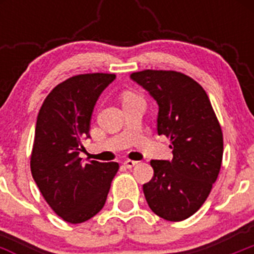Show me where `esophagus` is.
Instances as JSON below:
<instances>
[{
  "label": "esophagus",
  "mask_w": 254,
  "mask_h": 254,
  "mask_svg": "<svg viewBox=\"0 0 254 254\" xmlns=\"http://www.w3.org/2000/svg\"><path fill=\"white\" fill-rule=\"evenodd\" d=\"M138 164V161H134V160H126L125 163H123V165H125L127 169H132L133 167H136Z\"/></svg>",
  "instance_id": "esophagus-1"
}]
</instances>
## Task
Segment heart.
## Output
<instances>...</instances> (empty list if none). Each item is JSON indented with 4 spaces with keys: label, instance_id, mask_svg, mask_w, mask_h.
Masks as SVG:
<instances>
[{
    "label": "heart",
    "instance_id": "heart-1",
    "mask_svg": "<svg viewBox=\"0 0 254 254\" xmlns=\"http://www.w3.org/2000/svg\"><path fill=\"white\" fill-rule=\"evenodd\" d=\"M132 96H134L133 94H131V93H125V94H123V99H128V98H132Z\"/></svg>",
    "mask_w": 254,
    "mask_h": 254
}]
</instances>
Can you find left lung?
<instances>
[{"mask_svg": "<svg viewBox=\"0 0 254 254\" xmlns=\"http://www.w3.org/2000/svg\"><path fill=\"white\" fill-rule=\"evenodd\" d=\"M131 78L159 105L158 134L170 138L172 161L151 160L154 177L142 186L152 212L182 221L205 203L223 161V131L203 87L178 71L143 69Z\"/></svg>", "mask_w": 254, "mask_h": 254, "instance_id": "left-lung-1", "label": "left lung"}]
</instances>
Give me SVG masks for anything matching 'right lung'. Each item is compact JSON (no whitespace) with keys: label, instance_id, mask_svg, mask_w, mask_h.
<instances>
[{"label":"right lung","instance_id":"obj_1","mask_svg":"<svg viewBox=\"0 0 254 254\" xmlns=\"http://www.w3.org/2000/svg\"><path fill=\"white\" fill-rule=\"evenodd\" d=\"M114 73H81L47 95L38 113L31 176L49 207L69 224L87 221L103 208L118 163L84 164L81 138L89 136L96 100Z\"/></svg>","mask_w":254,"mask_h":254}]
</instances>
